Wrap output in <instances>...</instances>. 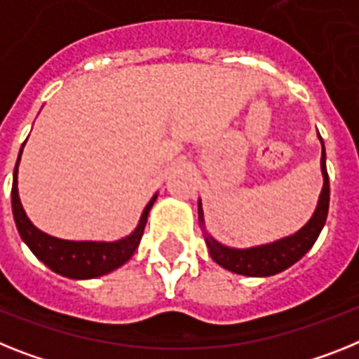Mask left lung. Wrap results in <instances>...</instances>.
<instances>
[{
    "instance_id": "8db88e82",
    "label": "left lung",
    "mask_w": 359,
    "mask_h": 359,
    "mask_svg": "<svg viewBox=\"0 0 359 359\" xmlns=\"http://www.w3.org/2000/svg\"><path fill=\"white\" fill-rule=\"evenodd\" d=\"M319 135V133H318ZM321 140V137H319ZM323 151H321V173H323V189L319 195V203L316 208L314 215L301 228L297 233L290 237H285L281 241L270 243V245L255 246L248 250H236L228 246L219 245L213 237L206 236V245L210 248V255L217 264L230 270V272L241 273V276L252 277H268L273 273H279L287 270L294 263H297L303 255L314 246L316 239L323 230L325 221L328 213V201H330V184H328L327 173V155H325V144L321 140ZM198 221L203 219V206L198 201Z\"/></svg>"
}]
</instances>
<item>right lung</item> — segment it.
Here are the masks:
<instances>
[{
	"label": "right lung",
	"instance_id": "add662e5",
	"mask_svg": "<svg viewBox=\"0 0 359 359\" xmlns=\"http://www.w3.org/2000/svg\"><path fill=\"white\" fill-rule=\"evenodd\" d=\"M25 146V144H23ZM23 146L18 155L16 168H14V180H12V213L16 221L18 231L25 245L31 248L32 254L40 259L41 263L47 264L50 270H54L60 276L71 277V279H93V277L104 276L118 266H122L129 257L133 255L135 250L140 245L142 239L144 226L147 222V215L151 210L153 203L156 201V195L144 208L140 222L137 230L122 241L114 243H93V241H63L50 237L43 231H40L27 219L23 206L18 197V164L23 151Z\"/></svg>",
	"mask_w": 359,
	"mask_h": 359
}]
</instances>
